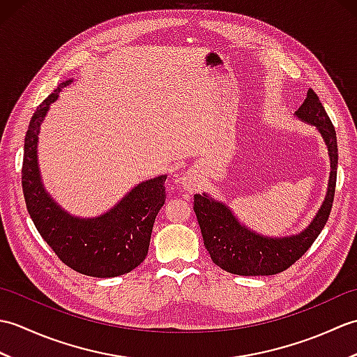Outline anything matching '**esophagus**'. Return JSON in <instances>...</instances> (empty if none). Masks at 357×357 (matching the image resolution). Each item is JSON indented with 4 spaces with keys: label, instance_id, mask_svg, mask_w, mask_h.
Returning <instances> with one entry per match:
<instances>
[{
    "label": "esophagus",
    "instance_id": "esophagus-1",
    "mask_svg": "<svg viewBox=\"0 0 357 357\" xmlns=\"http://www.w3.org/2000/svg\"><path fill=\"white\" fill-rule=\"evenodd\" d=\"M181 184H183V188L188 193H195L199 188L198 173L195 170H187L183 176H181Z\"/></svg>",
    "mask_w": 357,
    "mask_h": 357
}]
</instances>
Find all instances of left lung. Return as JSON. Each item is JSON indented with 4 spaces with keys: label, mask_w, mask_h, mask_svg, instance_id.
<instances>
[{
    "label": "left lung",
    "mask_w": 357,
    "mask_h": 357,
    "mask_svg": "<svg viewBox=\"0 0 357 357\" xmlns=\"http://www.w3.org/2000/svg\"><path fill=\"white\" fill-rule=\"evenodd\" d=\"M294 115L316 127L327 146L330 158L327 195L313 221L301 233L282 238L264 236L242 224L227 204L216 201L207 193L195 195L193 210L201 227L204 245L211 261L233 275L270 276L287 270L312 247L328 221L337 176L336 130L319 96L312 89H308L305 101Z\"/></svg>",
    "instance_id": "8db88e82"
}]
</instances>
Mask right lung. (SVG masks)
Returning <instances> with one entry per match:
<instances>
[{
    "label": "right lung",
    "instance_id": "right-lung-1",
    "mask_svg": "<svg viewBox=\"0 0 357 357\" xmlns=\"http://www.w3.org/2000/svg\"><path fill=\"white\" fill-rule=\"evenodd\" d=\"M72 79L59 82L33 113L24 139L21 183L38 233L67 267L93 278L126 275L146 259L158 211L165 202V174L142 181L110 210L95 218L73 216L52 198L38 165V135L50 104Z\"/></svg>",
    "mask_w": 357,
    "mask_h": 357
}]
</instances>
